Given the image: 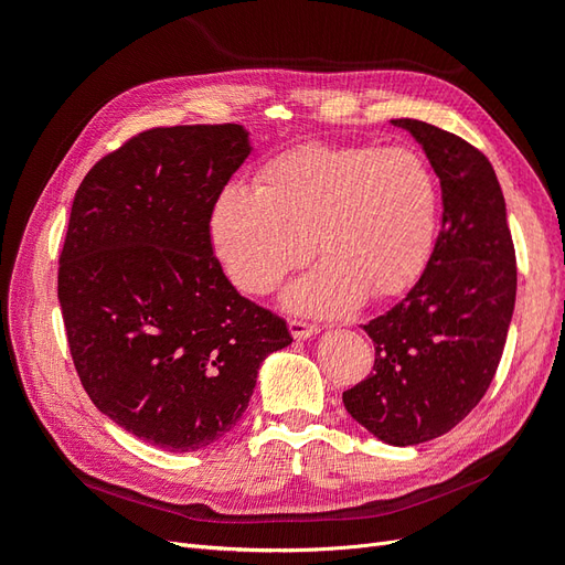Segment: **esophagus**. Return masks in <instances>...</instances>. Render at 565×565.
<instances>
[{"label":"esophagus","mask_w":565,"mask_h":565,"mask_svg":"<svg viewBox=\"0 0 565 565\" xmlns=\"http://www.w3.org/2000/svg\"><path fill=\"white\" fill-rule=\"evenodd\" d=\"M289 332H292L295 339H309V337L318 334V328L316 324L303 322V320H289Z\"/></svg>","instance_id":"34e87169"}]
</instances>
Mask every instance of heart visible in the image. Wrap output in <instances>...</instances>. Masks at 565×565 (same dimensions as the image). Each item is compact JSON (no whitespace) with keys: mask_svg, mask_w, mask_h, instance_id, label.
<instances>
[{"mask_svg":"<svg viewBox=\"0 0 565 565\" xmlns=\"http://www.w3.org/2000/svg\"><path fill=\"white\" fill-rule=\"evenodd\" d=\"M438 185L403 146L306 143L273 158L254 188L218 193L210 237L235 287L264 295L309 259L322 264L285 292L287 306L339 316L403 292L434 245Z\"/></svg>","mask_w":565,"mask_h":565,"instance_id":"obj_1","label":"heart"}]
</instances>
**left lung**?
I'll list each match as a JSON object with an SVG mask.
<instances>
[{
    "instance_id": "8db88e82",
    "label": "left lung",
    "mask_w": 565,
    "mask_h": 565,
    "mask_svg": "<svg viewBox=\"0 0 565 565\" xmlns=\"http://www.w3.org/2000/svg\"><path fill=\"white\" fill-rule=\"evenodd\" d=\"M440 181L443 221L426 268L391 311L363 324L374 372L344 391L347 413L388 446L448 434L486 396L516 301V254L492 164L459 136L391 119Z\"/></svg>"
}]
</instances>
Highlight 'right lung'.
<instances>
[{
	"label": "right lung",
	"mask_w": 565,
	"mask_h": 565,
	"mask_svg": "<svg viewBox=\"0 0 565 565\" xmlns=\"http://www.w3.org/2000/svg\"><path fill=\"white\" fill-rule=\"evenodd\" d=\"M241 125L158 127L79 183L58 301L92 403L125 431L195 452L241 422L282 318L237 295L214 256L212 207L249 158Z\"/></svg>",
	"instance_id": "1"
}]
</instances>
